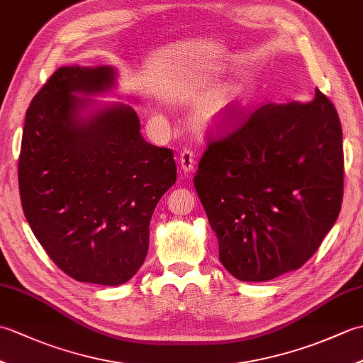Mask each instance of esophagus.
<instances>
[{
    "instance_id": "34e87169",
    "label": "esophagus",
    "mask_w": 363,
    "mask_h": 363,
    "mask_svg": "<svg viewBox=\"0 0 363 363\" xmlns=\"http://www.w3.org/2000/svg\"><path fill=\"white\" fill-rule=\"evenodd\" d=\"M179 165L184 173H190L195 168V152L191 150H182L179 154Z\"/></svg>"
}]
</instances>
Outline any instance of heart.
Returning a JSON list of instances; mask_svg holds the SVG:
<instances>
[{
  "label": "heart",
  "mask_w": 363,
  "mask_h": 363,
  "mask_svg": "<svg viewBox=\"0 0 363 363\" xmlns=\"http://www.w3.org/2000/svg\"><path fill=\"white\" fill-rule=\"evenodd\" d=\"M256 87L252 84H246L237 91L235 98L229 104H209L199 113V125L203 128H221L228 125L229 121L235 120L237 117L248 109L251 104Z\"/></svg>",
  "instance_id": "heart-1"
}]
</instances>
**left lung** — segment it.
Returning a JSON list of instances; mask_svg holds the SVG:
<instances>
[{"mask_svg":"<svg viewBox=\"0 0 363 363\" xmlns=\"http://www.w3.org/2000/svg\"><path fill=\"white\" fill-rule=\"evenodd\" d=\"M240 120L207 135L194 182L223 267L264 282L303 267L340 213L342 125L320 90L309 103H269Z\"/></svg>","mask_w":363,"mask_h":363,"instance_id":"left-lung-1","label":"left lung"}]
</instances>
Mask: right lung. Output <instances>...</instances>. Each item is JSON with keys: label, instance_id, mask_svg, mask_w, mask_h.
<instances>
[{"label": "right lung", "instance_id": "1", "mask_svg": "<svg viewBox=\"0 0 363 363\" xmlns=\"http://www.w3.org/2000/svg\"><path fill=\"white\" fill-rule=\"evenodd\" d=\"M113 67H60L26 111L18 159L25 217L50 259L79 282L120 285L145 262L150 221L176 182L173 151L145 140L130 106L84 113Z\"/></svg>", "mask_w": 363, "mask_h": 363}]
</instances>
